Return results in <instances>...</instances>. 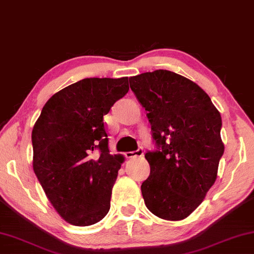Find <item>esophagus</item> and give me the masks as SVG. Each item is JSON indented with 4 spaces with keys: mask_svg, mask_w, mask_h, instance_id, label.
<instances>
[{
    "mask_svg": "<svg viewBox=\"0 0 254 254\" xmlns=\"http://www.w3.org/2000/svg\"><path fill=\"white\" fill-rule=\"evenodd\" d=\"M143 154H144L143 148H142V147H139V148L136 149V150H134V151H128V152H127L126 157H127V158H134V157H141V156H143Z\"/></svg>",
    "mask_w": 254,
    "mask_h": 254,
    "instance_id": "obj_1",
    "label": "esophagus"
}]
</instances>
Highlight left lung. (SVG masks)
Instances as JSON below:
<instances>
[{"label":"left lung","mask_w":254,"mask_h":254,"mask_svg":"<svg viewBox=\"0 0 254 254\" xmlns=\"http://www.w3.org/2000/svg\"><path fill=\"white\" fill-rule=\"evenodd\" d=\"M130 87L148 112L155 142L144 155L150 165L144 203L160 218L184 219L217 178L224 154L219 112L198 84L168 70L132 76Z\"/></svg>","instance_id":"obj_1"}]
</instances>
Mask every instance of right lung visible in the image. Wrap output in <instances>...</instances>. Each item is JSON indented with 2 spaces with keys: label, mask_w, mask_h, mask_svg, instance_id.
<instances>
[{
  "label": "right lung",
  "mask_w": 254,
  "mask_h": 254,
  "mask_svg": "<svg viewBox=\"0 0 254 254\" xmlns=\"http://www.w3.org/2000/svg\"><path fill=\"white\" fill-rule=\"evenodd\" d=\"M127 91V76L82 79L52 96L34 126L35 174L55 210L75 226L98 223L111 208L123 158L110 154L104 115Z\"/></svg>",
  "instance_id": "obj_1"
}]
</instances>
